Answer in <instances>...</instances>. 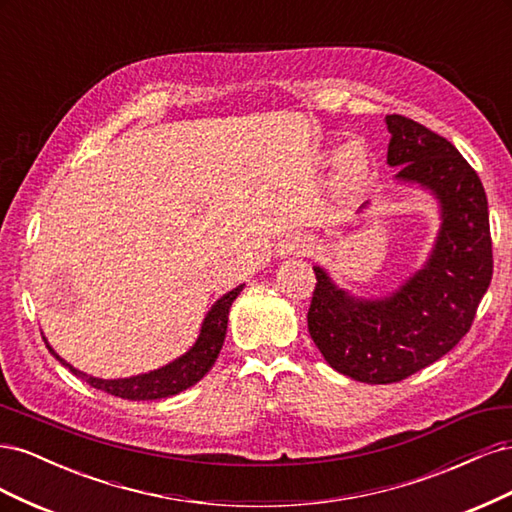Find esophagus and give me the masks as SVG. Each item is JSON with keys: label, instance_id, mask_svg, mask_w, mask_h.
I'll list each match as a JSON object with an SVG mask.
<instances>
[{"label": "esophagus", "instance_id": "34e87169", "mask_svg": "<svg viewBox=\"0 0 512 512\" xmlns=\"http://www.w3.org/2000/svg\"><path fill=\"white\" fill-rule=\"evenodd\" d=\"M309 250H312V241H309L307 235H301V232L288 235L286 239L280 241V245H277V254H280L282 258L301 256V254H307Z\"/></svg>", "mask_w": 512, "mask_h": 512}]
</instances>
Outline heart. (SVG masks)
I'll list each match as a JSON object with an SVG mask.
<instances>
[{
	"instance_id": "obj_1",
	"label": "heart",
	"mask_w": 512,
	"mask_h": 512,
	"mask_svg": "<svg viewBox=\"0 0 512 512\" xmlns=\"http://www.w3.org/2000/svg\"><path fill=\"white\" fill-rule=\"evenodd\" d=\"M354 146L362 151V162L359 165L355 163V160L358 159V154L353 151ZM352 163H355L357 166L352 167ZM337 175L346 185H359L365 179V175H367V158H365L363 145L348 143V145H344L342 149H339V153H337Z\"/></svg>"
}]
</instances>
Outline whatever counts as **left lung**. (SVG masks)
Here are the masks:
<instances>
[{
    "label": "left lung",
    "instance_id": "1",
    "mask_svg": "<svg viewBox=\"0 0 512 512\" xmlns=\"http://www.w3.org/2000/svg\"><path fill=\"white\" fill-rule=\"evenodd\" d=\"M384 121L391 134L386 164L399 168V183L418 185L438 200V237L425 265L386 297H354L327 269L314 267L307 312L324 361L367 384L399 382L453 350L470 331L493 275L487 196L476 170L421 123L401 115Z\"/></svg>",
    "mask_w": 512,
    "mask_h": 512
}]
</instances>
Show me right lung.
<instances>
[{"instance_id": "obj_1", "label": "right lung", "mask_w": 512, "mask_h": 512, "mask_svg": "<svg viewBox=\"0 0 512 512\" xmlns=\"http://www.w3.org/2000/svg\"><path fill=\"white\" fill-rule=\"evenodd\" d=\"M241 290H243V284L232 288L230 292L224 294V297H220L211 305V309L203 320V327H200L198 339L188 352L181 354L179 359L170 361L164 367L147 371V374L117 378V380H104V378L89 376V374H85V371L76 369L68 361L61 359V356L51 348V344L46 342V337H42V339L46 342V348H49V352L61 365L68 367L76 378L85 380L89 386H94V389H100L108 395L130 399V401L164 399V397L177 395L185 389H190V386H194L198 380H203V376L213 367L215 359H218V354L224 346V339H226L230 305L239 297Z\"/></svg>"}]
</instances>
